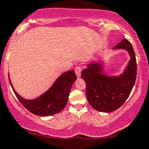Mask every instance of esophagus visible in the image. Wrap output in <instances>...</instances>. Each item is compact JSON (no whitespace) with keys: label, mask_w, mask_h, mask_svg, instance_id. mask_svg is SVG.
Returning <instances> with one entry per match:
<instances>
[{"label":"esophagus","mask_w":149,"mask_h":149,"mask_svg":"<svg viewBox=\"0 0 149 149\" xmlns=\"http://www.w3.org/2000/svg\"><path fill=\"white\" fill-rule=\"evenodd\" d=\"M75 73H76L77 77L80 78V74H81V68L79 66H76V69H75Z\"/></svg>","instance_id":"34e87169"}]
</instances>
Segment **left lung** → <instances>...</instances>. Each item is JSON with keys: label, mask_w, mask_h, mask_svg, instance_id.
Instances as JSON below:
<instances>
[{"label": "left lung", "mask_w": 149, "mask_h": 149, "mask_svg": "<svg viewBox=\"0 0 149 149\" xmlns=\"http://www.w3.org/2000/svg\"><path fill=\"white\" fill-rule=\"evenodd\" d=\"M127 50L130 57L123 73L118 76L103 74L102 62H92L83 70L81 77L86 83V96L89 104L100 112L116 111L125 103L134 86L136 77V61L132 45L123 39L113 49Z\"/></svg>", "instance_id": "left-lung-1"}]
</instances>
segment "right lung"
Segmentation results:
<instances>
[{
  "mask_svg": "<svg viewBox=\"0 0 149 149\" xmlns=\"http://www.w3.org/2000/svg\"><path fill=\"white\" fill-rule=\"evenodd\" d=\"M77 77L74 71L71 70L61 75L51 88L40 97L34 100H25L15 90L10 77L12 88L18 100L31 113L39 116H49L58 113L66 105L71 87Z\"/></svg>",
  "mask_w": 149,
  "mask_h": 149,
  "instance_id": "obj_1",
  "label": "right lung"
}]
</instances>
